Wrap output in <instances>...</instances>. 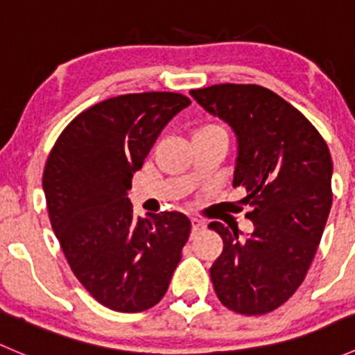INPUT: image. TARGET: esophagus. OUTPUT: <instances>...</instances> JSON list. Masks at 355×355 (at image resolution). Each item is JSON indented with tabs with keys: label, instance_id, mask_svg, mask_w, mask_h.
Here are the masks:
<instances>
[{
	"label": "esophagus",
	"instance_id": "obj_1",
	"mask_svg": "<svg viewBox=\"0 0 355 355\" xmlns=\"http://www.w3.org/2000/svg\"><path fill=\"white\" fill-rule=\"evenodd\" d=\"M191 223H192V232H198L202 228V221L196 220V218H191Z\"/></svg>",
	"mask_w": 355,
	"mask_h": 355
}]
</instances>
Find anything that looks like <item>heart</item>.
I'll return each mask as SVG.
<instances>
[{
    "mask_svg": "<svg viewBox=\"0 0 355 355\" xmlns=\"http://www.w3.org/2000/svg\"><path fill=\"white\" fill-rule=\"evenodd\" d=\"M192 135H220V137L227 139V132H225L223 127H220L218 123H202L199 125L194 130Z\"/></svg>",
    "mask_w": 355,
    "mask_h": 355,
    "instance_id": "obj_1",
    "label": "heart"
}]
</instances>
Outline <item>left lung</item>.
I'll list each match as a JSON object with an SVG mask.
<instances>
[{"label": "left lung", "mask_w": 355, "mask_h": 355, "mask_svg": "<svg viewBox=\"0 0 355 355\" xmlns=\"http://www.w3.org/2000/svg\"><path fill=\"white\" fill-rule=\"evenodd\" d=\"M196 101L227 121L239 139L234 187L245 191L252 234L209 223L223 250L209 275L230 311L261 316L302 285L331 209V156L313 123L278 94L256 84L192 89Z\"/></svg>", "instance_id": "8db88e82"}]
</instances>
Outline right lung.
<instances>
[{
    "label": "right lung",
    "instance_id": "obj_1",
    "mask_svg": "<svg viewBox=\"0 0 355 355\" xmlns=\"http://www.w3.org/2000/svg\"><path fill=\"white\" fill-rule=\"evenodd\" d=\"M189 105L178 92L105 99L77 114L49 151L42 189L51 227L82 287L113 311L156 306L189 241L185 214L135 220L127 198L159 132Z\"/></svg>",
    "mask_w": 355,
    "mask_h": 355
}]
</instances>
